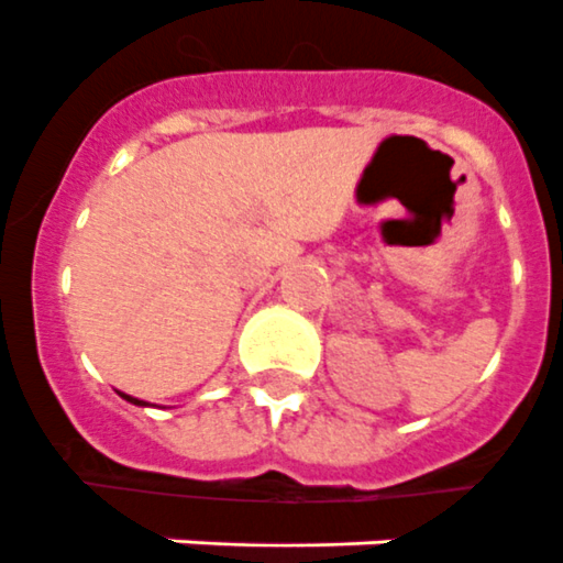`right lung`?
I'll return each instance as SVG.
<instances>
[{"label": "right lung", "instance_id": "add662e5", "mask_svg": "<svg viewBox=\"0 0 563 563\" xmlns=\"http://www.w3.org/2000/svg\"><path fill=\"white\" fill-rule=\"evenodd\" d=\"M124 398H128V401H133V404H142V401H136V398H130V395H124Z\"/></svg>", "mask_w": 563, "mask_h": 563}]
</instances>
